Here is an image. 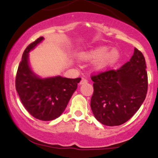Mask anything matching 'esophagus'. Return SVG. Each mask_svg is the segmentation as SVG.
Masks as SVG:
<instances>
[{
	"label": "esophagus",
	"mask_w": 158,
	"mask_h": 158,
	"mask_svg": "<svg viewBox=\"0 0 158 158\" xmlns=\"http://www.w3.org/2000/svg\"><path fill=\"white\" fill-rule=\"evenodd\" d=\"M88 82V81L86 80L85 79H82L80 81V82H79V85H84V84H86V83Z\"/></svg>",
	"instance_id": "obj_1"
}]
</instances>
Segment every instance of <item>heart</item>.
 <instances>
[{"instance_id": "obj_1", "label": "heart", "mask_w": 158, "mask_h": 158, "mask_svg": "<svg viewBox=\"0 0 158 158\" xmlns=\"http://www.w3.org/2000/svg\"><path fill=\"white\" fill-rule=\"evenodd\" d=\"M108 45H99L81 52L79 58L81 61H94V68L97 72H104L113 67L120 58L117 48L110 50Z\"/></svg>"}]
</instances>
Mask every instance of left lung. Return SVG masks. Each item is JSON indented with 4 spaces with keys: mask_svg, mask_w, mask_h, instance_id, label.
Instances as JSON below:
<instances>
[{
    "mask_svg": "<svg viewBox=\"0 0 158 158\" xmlns=\"http://www.w3.org/2000/svg\"><path fill=\"white\" fill-rule=\"evenodd\" d=\"M146 65L143 53L135 48L129 61L120 68L91 77L94 94L90 108L105 126H119L128 120L146 99L148 89Z\"/></svg>",
    "mask_w": 158,
    "mask_h": 158,
    "instance_id": "obj_1",
    "label": "left lung"
}]
</instances>
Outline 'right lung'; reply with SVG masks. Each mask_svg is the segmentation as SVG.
<instances>
[{"instance_id":"obj_1","label":"right lung","mask_w":158,"mask_h":158,"mask_svg":"<svg viewBox=\"0 0 158 158\" xmlns=\"http://www.w3.org/2000/svg\"><path fill=\"white\" fill-rule=\"evenodd\" d=\"M44 39L41 36L25 49L18 68L15 88L29 113L40 120L50 121L64 112L81 78L68 79L61 76L41 78L32 70L29 52Z\"/></svg>"}]
</instances>
